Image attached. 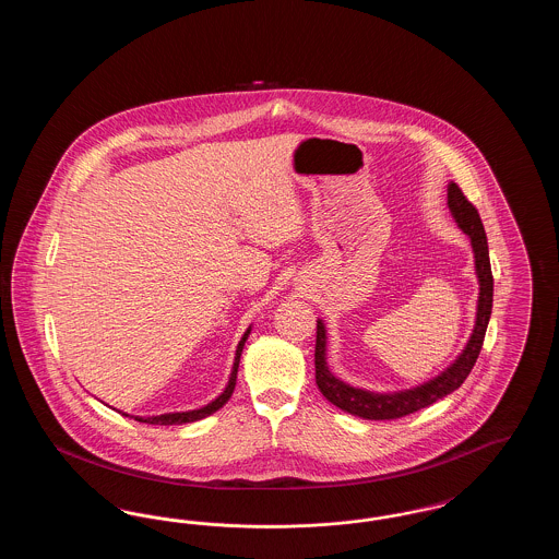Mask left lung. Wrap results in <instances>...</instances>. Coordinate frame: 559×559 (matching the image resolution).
Masks as SVG:
<instances>
[{
    "mask_svg": "<svg viewBox=\"0 0 559 559\" xmlns=\"http://www.w3.org/2000/svg\"><path fill=\"white\" fill-rule=\"evenodd\" d=\"M449 210L452 217L456 219L459 228L472 240L474 258H476V274H478L479 295L478 312H476V324L474 333L467 342L465 349L459 354V358L452 362L447 371L440 372L438 377L429 379L426 383L392 392V394H374L360 388H352L337 379L326 367V329L324 322L317 320V349H314V365H317V385L322 396L331 404L340 406L349 415L369 419V421H385V419H400L415 411H421L436 400L449 396L461 383L467 379V374L474 369L478 360L479 349L484 344L486 326L492 312V270H490V258H488V240L479 219V213L467 197L461 192V188L454 182L449 185Z\"/></svg>",
    "mask_w": 559,
    "mask_h": 559,
    "instance_id": "8db88e82",
    "label": "left lung"
}]
</instances>
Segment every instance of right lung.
<instances>
[{"mask_svg":"<svg viewBox=\"0 0 559 559\" xmlns=\"http://www.w3.org/2000/svg\"><path fill=\"white\" fill-rule=\"evenodd\" d=\"M249 333H251V326H249V329L245 331V335L240 337L239 346H237V356H235V365H233V372H230V379H228V385H226L224 392H222L217 399L212 400L207 406H201V408H197V411H187V413H165V415H157V417H132V419L140 421V424H151V426H182V424H192V421L205 419V417L213 415L215 411H219V408L230 400L233 392H235L240 354H242V346H245ZM123 415H126V413H123ZM126 417H130V415H126Z\"/></svg>","mask_w":559,"mask_h":559,"instance_id":"right-lung-1","label":"right lung"}]
</instances>
